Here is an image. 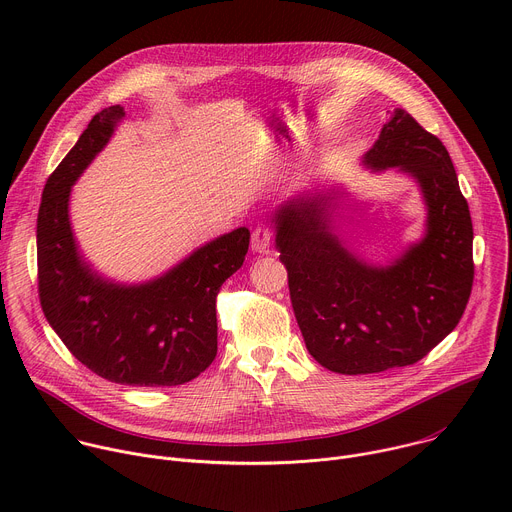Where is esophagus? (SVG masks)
<instances>
[{"label":"esophagus","mask_w":512,"mask_h":512,"mask_svg":"<svg viewBox=\"0 0 512 512\" xmlns=\"http://www.w3.org/2000/svg\"><path fill=\"white\" fill-rule=\"evenodd\" d=\"M271 243V229L269 227H257L251 235V249L255 253H265Z\"/></svg>","instance_id":"34e87169"}]
</instances>
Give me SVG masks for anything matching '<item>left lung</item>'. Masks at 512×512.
I'll list each match as a JSON object with an SVG mask.
<instances>
[{
  "label": "left lung",
  "mask_w": 512,
  "mask_h": 512,
  "mask_svg": "<svg viewBox=\"0 0 512 512\" xmlns=\"http://www.w3.org/2000/svg\"><path fill=\"white\" fill-rule=\"evenodd\" d=\"M362 164L409 174L427 206L425 237L391 265L367 263L336 237V192L287 200L273 216L306 348L340 375L421 360L458 326L474 283L472 218L446 145L397 109Z\"/></svg>",
  "instance_id": "left-lung-1"
}]
</instances>
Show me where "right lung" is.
<instances>
[{
  "mask_svg": "<svg viewBox=\"0 0 512 512\" xmlns=\"http://www.w3.org/2000/svg\"><path fill=\"white\" fill-rule=\"evenodd\" d=\"M123 117L119 105L97 113L44 186L38 296L58 338L95 375L131 387L184 385L216 356V296L243 265L251 233L241 227L218 237L148 283L121 285L97 275L72 237L68 198Z\"/></svg>",
  "mask_w": 512,
  "mask_h": 512,
  "instance_id": "add662e5",
  "label": "right lung"
}]
</instances>
